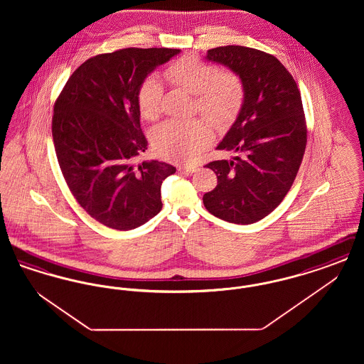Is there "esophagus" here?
<instances>
[{
	"label": "esophagus",
	"mask_w": 364,
	"mask_h": 364,
	"mask_svg": "<svg viewBox=\"0 0 364 364\" xmlns=\"http://www.w3.org/2000/svg\"><path fill=\"white\" fill-rule=\"evenodd\" d=\"M178 172H186V173H193L198 171V166L195 165H184V166H178L177 169Z\"/></svg>",
	"instance_id": "obj_1"
}]
</instances>
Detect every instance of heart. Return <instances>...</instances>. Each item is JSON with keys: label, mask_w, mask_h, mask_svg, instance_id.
<instances>
[{"label": "heart", "mask_w": 364, "mask_h": 364, "mask_svg": "<svg viewBox=\"0 0 364 364\" xmlns=\"http://www.w3.org/2000/svg\"><path fill=\"white\" fill-rule=\"evenodd\" d=\"M173 86L193 94L195 110H199L215 129H225L236 120L244 102V85L233 70H218L195 57H181L164 70ZM164 88L154 76L146 77L138 88L136 102L140 116L154 122L161 114ZM211 139V128L200 119L169 120L153 135L156 153L174 162H190L200 154Z\"/></svg>", "instance_id": "heart-1"}]
</instances>
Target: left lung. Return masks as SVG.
Wrapping results in <instances>:
<instances>
[{"instance_id":"left-lung-1","label":"left lung","mask_w":364,"mask_h":364,"mask_svg":"<svg viewBox=\"0 0 364 364\" xmlns=\"http://www.w3.org/2000/svg\"><path fill=\"white\" fill-rule=\"evenodd\" d=\"M208 61L237 73L244 102L218 150H233V161L206 165L217 174L215 188L203 195L208 211L232 224L264 218L294 184L307 144V127L294 76L269 53L245 46L208 50Z\"/></svg>"}]
</instances>
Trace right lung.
<instances>
[{
  "label": "right lung",
  "mask_w": 364,
  "mask_h": 364,
  "mask_svg": "<svg viewBox=\"0 0 364 364\" xmlns=\"http://www.w3.org/2000/svg\"><path fill=\"white\" fill-rule=\"evenodd\" d=\"M178 49L128 48L88 58L54 104L52 134L60 169L77 203L102 225L131 230L161 208L162 181L176 168L135 164L147 150L136 92Z\"/></svg>",
  "instance_id": "add662e5"
}]
</instances>
